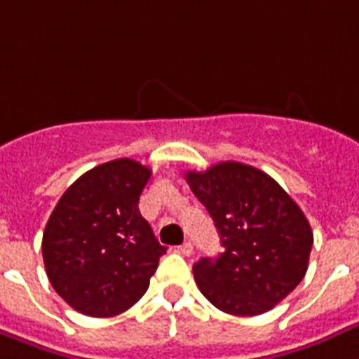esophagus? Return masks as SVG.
<instances>
[{
	"instance_id": "34e87169",
	"label": "esophagus",
	"mask_w": 359,
	"mask_h": 359,
	"mask_svg": "<svg viewBox=\"0 0 359 359\" xmlns=\"http://www.w3.org/2000/svg\"><path fill=\"white\" fill-rule=\"evenodd\" d=\"M177 252H182L183 257H191V255H193V243H191V241H185L183 245L177 247Z\"/></svg>"
}]
</instances>
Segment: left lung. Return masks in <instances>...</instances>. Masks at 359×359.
Listing matches in <instances>:
<instances>
[{
	"instance_id": "8db88e82",
	"label": "left lung",
	"mask_w": 359,
	"mask_h": 359,
	"mask_svg": "<svg viewBox=\"0 0 359 359\" xmlns=\"http://www.w3.org/2000/svg\"><path fill=\"white\" fill-rule=\"evenodd\" d=\"M210 211L224 251L193 266L200 292L236 316L262 315L292 292L309 266L313 230L286 191L266 172L226 161L187 172Z\"/></svg>"
}]
</instances>
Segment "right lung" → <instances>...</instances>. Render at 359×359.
I'll return each instance as SVG.
<instances>
[{"label": "right lung", "instance_id": "1", "mask_svg": "<svg viewBox=\"0 0 359 359\" xmlns=\"http://www.w3.org/2000/svg\"><path fill=\"white\" fill-rule=\"evenodd\" d=\"M151 170L116 159L91 168L67 189L43 234L54 290L88 316H116L146 294L166 252L138 200Z\"/></svg>", "mask_w": 359, "mask_h": 359}]
</instances>
